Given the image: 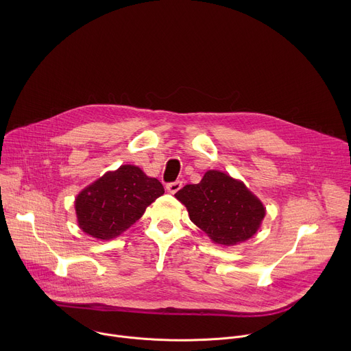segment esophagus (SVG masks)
I'll return each mask as SVG.
<instances>
[{
  "label": "esophagus",
  "instance_id": "esophagus-1",
  "mask_svg": "<svg viewBox=\"0 0 351 351\" xmlns=\"http://www.w3.org/2000/svg\"><path fill=\"white\" fill-rule=\"evenodd\" d=\"M182 187V182L180 180H175V182H171L167 184V190L171 193V194H175L178 190H180Z\"/></svg>",
  "mask_w": 351,
  "mask_h": 351
}]
</instances>
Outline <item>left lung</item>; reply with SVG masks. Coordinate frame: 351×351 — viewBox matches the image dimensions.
Returning a JSON list of instances; mask_svg holds the SVG:
<instances>
[{"mask_svg": "<svg viewBox=\"0 0 351 351\" xmlns=\"http://www.w3.org/2000/svg\"><path fill=\"white\" fill-rule=\"evenodd\" d=\"M175 197L186 206L191 222L223 245L254 236L265 215L252 191L219 171L206 172L202 182L186 184Z\"/></svg>", "mask_w": 351, "mask_h": 351, "instance_id": "left-lung-1", "label": "left lung"}]
</instances>
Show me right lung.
<instances>
[{
    "label": "right lung",
    "instance_id": "1",
    "mask_svg": "<svg viewBox=\"0 0 351 351\" xmlns=\"http://www.w3.org/2000/svg\"><path fill=\"white\" fill-rule=\"evenodd\" d=\"M162 194L164 186L160 180L145 176L137 167L122 165L77 195L75 208L79 226L95 239H114L132 226Z\"/></svg>",
    "mask_w": 351,
    "mask_h": 351
}]
</instances>
